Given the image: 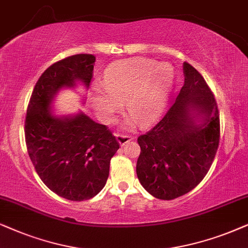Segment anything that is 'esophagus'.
Returning a JSON list of instances; mask_svg holds the SVG:
<instances>
[{
    "label": "esophagus",
    "instance_id": "34e87169",
    "mask_svg": "<svg viewBox=\"0 0 248 248\" xmlns=\"http://www.w3.org/2000/svg\"><path fill=\"white\" fill-rule=\"evenodd\" d=\"M115 137H117V140H118L119 144H120V145H124L126 143H128L129 140H134V136H131V135L120 134V133L115 134Z\"/></svg>",
    "mask_w": 248,
    "mask_h": 248
}]
</instances>
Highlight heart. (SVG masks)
<instances>
[{"mask_svg": "<svg viewBox=\"0 0 248 248\" xmlns=\"http://www.w3.org/2000/svg\"><path fill=\"white\" fill-rule=\"evenodd\" d=\"M174 72L170 64L147 59H130L117 62L105 72L104 84L93 86V103L97 113L111 122L122 110L127 111L135 122L147 127L162 115L173 85Z\"/></svg>", "mask_w": 248, "mask_h": 248, "instance_id": "obj_1", "label": "heart"}]
</instances>
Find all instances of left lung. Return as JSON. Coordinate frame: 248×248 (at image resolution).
I'll use <instances>...</instances> for the list:
<instances>
[{"label": "left lung", "instance_id": "left-lung-1", "mask_svg": "<svg viewBox=\"0 0 248 248\" xmlns=\"http://www.w3.org/2000/svg\"><path fill=\"white\" fill-rule=\"evenodd\" d=\"M184 75L176 103L137 140V177L158 200L177 199L194 189L206 176L219 147L220 114L212 91L187 62Z\"/></svg>", "mask_w": 248, "mask_h": 248}]
</instances>
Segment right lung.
<instances>
[{"label":"right lung","instance_id":"obj_1","mask_svg":"<svg viewBox=\"0 0 248 248\" xmlns=\"http://www.w3.org/2000/svg\"><path fill=\"white\" fill-rule=\"evenodd\" d=\"M94 64V55L76 54L49 65L36 82L25 121L26 145L36 172L57 195L75 202L103 189L120 144L107 126L86 114L58 118L49 105L64 86L74 87L80 80L88 87Z\"/></svg>","mask_w":248,"mask_h":248}]
</instances>
